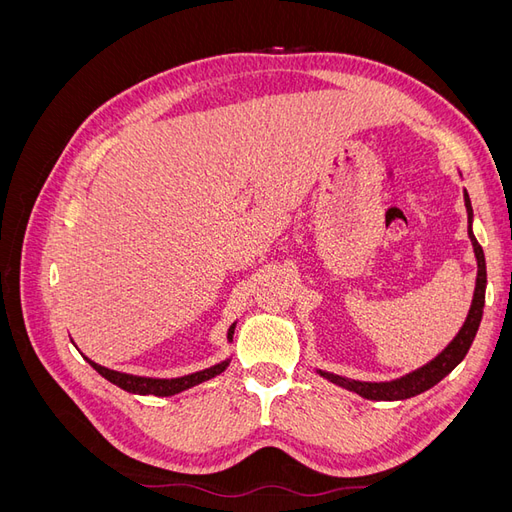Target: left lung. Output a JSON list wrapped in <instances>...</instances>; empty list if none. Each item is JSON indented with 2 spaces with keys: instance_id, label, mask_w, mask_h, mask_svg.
Here are the masks:
<instances>
[{
  "instance_id": "obj_1",
  "label": "left lung",
  "mask_w": 512,
  "mask_h": 512,
  "mask_svg": "<svg viewBox=\"0 0 512 512\" xmlns=\"http://www.w3.org/2000/svg\"><path fill=\"white\" fill-rule=\"evenodd\" d=\"M463 203H466V213H468V237L474 247V256H476V286H474V297L468 309L466 322L461 324V329L457 335L451 339L438 356H433L429 363L423 367H418L410 374L395 378V380H386V382H363V380H352L346 376H337L333 371H324L316 369L322 378H327L329 382L342 386L346 391H352L356 395H361L365 399H374V401H399V399H410L414 395H421L429 391L431 386H436L442 378H446L451 371L463 361V356L468 354L476 331L480 327V318H483V307H485V288H487V267H485V254L483 247L478 245L474 232H472V220H474V211L468 192L463 190Z\"/></svg>"
}]
</instances>
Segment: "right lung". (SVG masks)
<instances>
[{"mask_svg": "<svg viewBox=\"0 0 512 512\" xmlns=\"http://www.w3.org/2000/svg\"><path fill=\"white\" fill-rule=\"evenodd\" d=\"M235 327H237V322H232L230 329H228V335H226L228 344L232 342V335H235ZM83 359L91 367H94L102 378H106L108 382H113L115 386H119V389L128 391V393H134V395H151V397H170V395H177L181 391H188V389H192V386H196L200 382L220 376L222 371L230 365V356H228V359L215 363L211 367L200 369V371H194V374H185V376H179V378H149V376L123 374V371L102 367V365L94 363L91 359H87L85 354H83Z\"/></svg>", "mask_w": 512, "mask_h": 512, "instance_id": "1", "label": "right lung"}]
</instances>
